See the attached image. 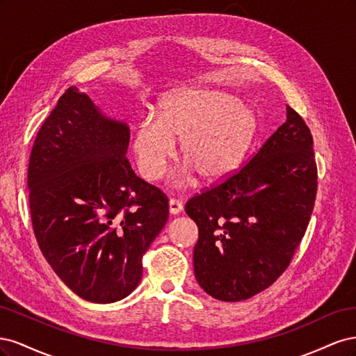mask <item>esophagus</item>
I'll use <instances>...</instances> for the list:
<instances>
[{
  "mask_svg": "<svg viewBox=\"0 0 356 356\" xmlns=\"http://www.w3.org/2000/svg\"><path fill=\"white\" fill-rule=\"evenodd\" d=\"M182 209H184V204H182V202H179L178 199H170V200H169V212H170L172 215L181 213Z\"/></svg>",
  "mask_w": 356,
  "mask_h": 356,
  "instance_id": "34e87169",
  "label": "esophagus"
}]
</instances>
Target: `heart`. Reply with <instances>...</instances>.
I'll use <instances>...</instances> for the list:
<instances>
[{
    "mask_svg": "<svg viewBox=\"0 0 356 356\" xmlns=\"http://www.w3.org/2000/svg\"><path fill=\"white\" fill-rule=\"evenodd\" d=\"M257 134V115L238 96L215 89H181L160 102L159 117L148 114L138 123L134 153L148 181L163 178L181 141L182 165L174 177L184 187L193 172L208 182L230 177L241 166Z\"/></svg>",
    "mask_w": 356,
    "mask_h": 356,
    "instance_id": "1",
    "label": "heart"
}]
</instances>
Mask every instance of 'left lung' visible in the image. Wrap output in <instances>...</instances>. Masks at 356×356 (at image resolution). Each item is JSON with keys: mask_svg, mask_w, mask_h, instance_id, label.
<instances>
[{"mask_svg": "<svg viewBox=\"0 0 356 356\" xmlns=\"http://www.w3.org/2000/svg\"><path fill=\"white\" fill-rule=\"evenodd\" d=\"M316 188L314 138L286 106V122L243 168L186 204L199 229V285L217 300L242 301L276 282L306 233Z\"/></svg>", "mask_w": 356, "mask_h": 356, "instance_id": "1", "label": "left lung"}]
</instances>
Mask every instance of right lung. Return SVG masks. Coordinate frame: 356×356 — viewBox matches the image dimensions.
Wrapping results in <instances>:
<instances>
[{
	"label": "right lung",
	"instance_id": "add662e5",
	"mask_svg": "<svg viewBox=\"0 0 356 356\" xmlns=\"http://www.w3.org/2000/svg\"><path fill=\"white\" fill-rule=\"evenodd\" d=\"M126 123L77 88L42 123L28 166L32 229L55 273L79 297L114 303L143 277V257L165 227L168 196L136 177Z\"/></svg>",
	"mask_w": 356,
	"mask_h": 356
}]
</instances>
